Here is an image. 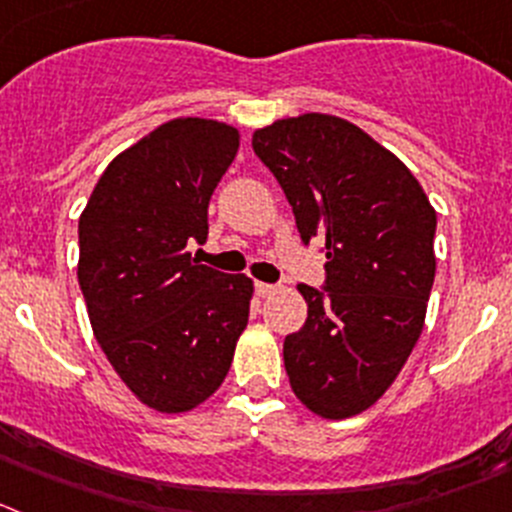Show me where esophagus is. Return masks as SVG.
<instances>
[{
	"instance_id": "esophagus-1",
	"label": "esophagus",
	"mask_w": 512,
	"mask_h": 512,
	"mask_svg": "<svg viewBox=\"0 0 512 512\" xmlns=\"http://www.w3.org/2000/svg\"><path fill=\"white\" fill-rule=\"evenodd\" d=\"M276 291H279V286H274V284H264V281H256V294H259L261 299H266V296L276 294Z\"/></svg>"
}]
</instances>
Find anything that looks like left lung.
<instances>
[{
  "instance_id": "left-lung-1",
  "label": "left lung",
  "mask_w": 512,
  "mask_h": 512,
  "mask_svg": "<svg viewBox=\"0 0 512 512\" xmlns=\"http://www.w3.org/2000/svg\"><path fill=\"white\" fill-rule=\"evenodd\" d=\"M251 145L301 241L326 238L324 289L299 284L309 311L284 339L291 389L314 415L347 420L387 392L420 339L437 213L397 155L334 115L276 120Z\"/></svg>"
}]
</instances>
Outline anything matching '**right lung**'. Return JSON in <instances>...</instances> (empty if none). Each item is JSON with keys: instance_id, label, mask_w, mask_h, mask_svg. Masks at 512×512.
Returning <instances> with one entry per match:
<instances>
[{"instance_id": "right-lung-1", "label": "right lung", "mask_w": 512, "mask_h": 512, "mask_svg": "<svg viewBox=\"0 0 512 512\" xmlns=\"http://www.w3.org/2000/svg\"><path fill=\"white\" fill-rule=\"evenodd\" d=\"M238 130L175 118L107 165L80 216V279L92 332L130 392L165 415L206 402L231 369L253 281L203 266L208 201Z\"/></svg>"}]
</instances>
